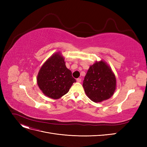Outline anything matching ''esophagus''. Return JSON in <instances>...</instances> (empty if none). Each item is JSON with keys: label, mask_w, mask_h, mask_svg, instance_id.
<instances>
[{"label": "esophagus", "mask_w": 147, "mask_h": 147, "mask_svg": "<svg viewBox=\"0 0 147 147\" xmlns=\"http://www.w3.org/2000/svg\"><path fill=\"white\" fill-rule=\"evenodd\" d=\"M77 82L78 83H80L82 82V79L80 78H78L77 79Z\"/></svg>", "instance_id": "1"}]
</instances>
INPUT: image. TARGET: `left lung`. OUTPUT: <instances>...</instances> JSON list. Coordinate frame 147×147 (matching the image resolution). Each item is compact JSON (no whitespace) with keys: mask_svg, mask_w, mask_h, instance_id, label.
Instances as JSON below:
<instances>
[{"mask_svg":"<svg viewBox=\"0 0 147 147\" xmlns=\"http://www.w3.org/2000/svg\"><path fill=\"white\" fill-rule=\"evenodd\" d=\"M86 94L92 101L102 102L112 96L116 88V78L104 61L90 66L83 80Z\"/></svg>","mask_w":147,"mask_h":147,"instance_id":"obj_1","label":"left lung"}]
</instances>
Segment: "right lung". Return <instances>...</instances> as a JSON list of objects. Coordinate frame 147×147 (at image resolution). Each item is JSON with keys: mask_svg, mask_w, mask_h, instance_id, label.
<instances>
[{"mask_svg": "<svg viewBox=\"0 0 147 147\" xmlns=\"http://www.w3.org/2000/svg\"><path fill=\"white\" fill-rule=\"evenodd\" d=\"M76 82L72 72L66 67L64 59L59 53L51 56L40 70L37 83L43 94L57 99L69 91Z\"/></svg>", "mask_w": 147, "mask_h": 147, "instance_id": "obj_1", "label": "right lung"}]
</instances>
